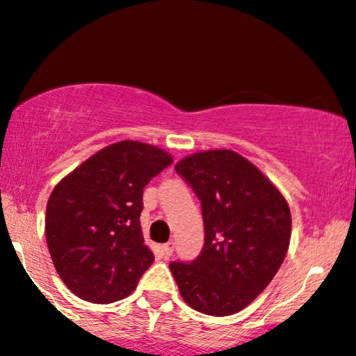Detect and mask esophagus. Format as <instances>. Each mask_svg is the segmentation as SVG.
<instances>
[{
    "instance_id": "obj_1",
    "label": "esophagus",
    "mask_w": 356,
    "mask_h": 356,
    "mask_svg": "<svg viewBox=\"0 0 356 356\" xmlns=\"http://www.w3.org/2000/svg\"><path fill=\"white\" fill-rule=\"evenodd\" d=\"M172 252H174V243H172V241L162 246V254H164V257H170V256H172Z\"/></svg>"
}]
</instances>
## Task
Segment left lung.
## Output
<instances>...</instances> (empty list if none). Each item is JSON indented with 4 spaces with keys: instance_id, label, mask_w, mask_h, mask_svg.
<instances>
[{
    "instance_id": "1",
    "label": "left lung",
    "mask_w": 356,
    "mask_h": 356,
    "mask_svg": "<svg viewBox=\"0 0 356 356\" xmlns=\"http://www.w3.org/2000/svg\"><path fill=\"white\" fill-rule=\"evenodd\" d=\"M175 170L201 201L206 238L194 261H174L169 268L191 308L229 316L252 303L283 263L291 238L288 202L232 150L192 154Z\"/></svg>"
}]
</instances>
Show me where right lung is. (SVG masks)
<instances>
[{"mask_svg":"<svg viewBox=\"0 0 356 356\" xmlns=\"http://www.w3.org/2000/svg\"><path fill=\"white\" fill-rule=\"evenodd\" d=\"M172 164L159 147L122 140L61 179L47 204L44 234L56 273L97 305L124 300L154 263L144 244V187Z\"/></svg>","mask_w":356,"mask_h":356,"instance_id":"add662e5","label":"right lung"}]
</instances>
